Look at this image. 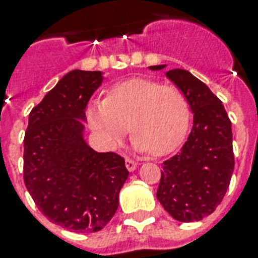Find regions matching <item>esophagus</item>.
Masks as SVG:
<instances>
[{
  "mask_svg": "<svg viewBox=\"0 0 258 258\" xmlns=\"http://www.w3.org/2000/svg\"><path fill=\"white\" fill-rule=\"evenodd\" d=\"M136 166H138V162L134 161L131 159H125V168L130 170V172H134L136 169Z\"/></svg>",
  "mask_w": 258,
  "mask_h": 258,
  "instance_id": "1",
  "label": "esophagus"
}]
</instances>
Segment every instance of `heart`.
<instances>
[{"instance_id": "obj_1", "label": "heart", "mask_w": 258, "mask_h": 258, "mask_svg": "<svg viewBox=\"0 0 258 258\" xmlns=\"http://www.w3.org/2000/svg\"><path fill=\"white\" fill-rule=\"evenodd\" d=\"M86 118L109 147L122 142L130 127L138 151L161 157L181 146L189 131L191 110L177 86L130 79L110 86L105 99L89 103Z\"/></svg>"}]
</instances>
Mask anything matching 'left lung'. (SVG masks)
<instances>
[{"label":"left lung","instance_id":"obj_1","mask_svg":"<svg viewBox=\"0 0 258 258\" xmlns=\"http://www.w3.org/2000/svg\"><path fill=\"white\" fill-rule=\"evenodd\" d=\"M165 66H152L160 71ZM185 93L194 112L192 128L179 153L164 161L157 189L162 207L179 222H198L223 201L232 177V128L222 101L185 69L165 73Z\"/></svg>","mask_w":258,"mask_h":258}]
</instances>
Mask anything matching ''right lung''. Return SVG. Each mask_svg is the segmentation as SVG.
Returning <instances> with one entry per match:
<instances>
[{
	"mask_svg": "<svg viewBox=\"0 0 258 258\" xmlns=\"http://www.w3.org/2000/svg\"><path fill=\"white\" fill-rule=\"evenodd\" d=\"M99 71L67 73L31 110L23 140V181L34 202L57 226L97 232L115 214L128 177L124 159L84 140L85 107L102 84Z\"/></svg>",
	"mask_w": 258,
	"mask_h": 258,
	"instance_id": "1",
	"label": "right lung"
}]
</instances>
